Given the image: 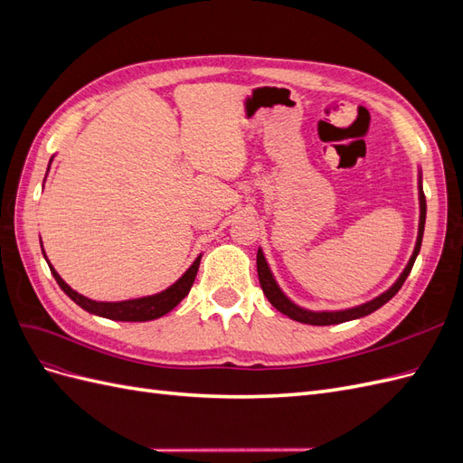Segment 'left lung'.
<instances>
[{
  "mask_svg": "<svg viewBox=\"0 0 463 463\" xmlns=\"http://www.w3.org/2000/svg\"><path fill=\"white\" fill-rule=\"evenodd\" d=\"M419 213H421V214H419V232H417V241H415L413 255H411L408 266H405L403 272L400 274V278L396 279V282L392 284L384 293H381V296H378V298H374V299H371L367 303H363V305L352 307V309H344V311H309V309H303V307L293 303L286 296V293L279 289V286L276 284V279H274V276L270 272V266H269V262H266V259H264L262 249H259V253H257V272H259V282H260V288L264 291L266 299H269L272 303V307H276L279 313H284V315H288L289 318L298 320V322H303V325H315V326L340 325V322H347V320H355V318H361V317H367L373 311L381 309L384 303H388L400 291V288L405 282V278L410 276V272L413 269V262H415V259L419 255V249H421L423 232H425V218H427V201H425V193H423L421 172H419Z\"/></svg>",
  "mask_w": 463,
  "mask_h": 463,
  "instance_id": "1",
  "label": "left lung"
}]
</instances>
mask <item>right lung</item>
Masks as SVG:
<instances>
[{
	"label": "right lung",
	"instance_id": "obj_1",
	"mask_svg": "<svg viewBox=\"0 0 463 463\" xmlns=\"http://www.w3.org/2000/svg\"><path fill=\"white\" fill-rule=\"evenodd\" d=\"M48 170H50V165H48ZM42 255H44V259L48 260V257L44 253V247H42ZM201 257L203 255H199L197 259H194V262L189 266L187 272L181 276L177 282L172 284L167 289H164L160 293H154V296L138 298V299H128V301H116V303H111V301H92V299H89L85 296H80V293H77L75 289H71L63 282L61 276L55 272V269H53L50 262H48V266H50V270H52V274L55 278V282L60 284V288L80 307V309H85V311H89V313H92L96 317L109 318V320L146 322V320L160 318L165 313H170L174 307H177L179 301L187 296L193 282H194V276H197Z\"/></svg>",
	"mask_w": 463,
	"mask_h": 463
}]
</instances>
